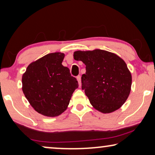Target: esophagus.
<instances>
[{
  "label": "esophagus",
  "mask_w": 155,
  "mask_h": 155,
  "mask_svg": "<svg viewBox=\"0 0 155 155\" xmlns=\"http://www.w3.org/2000/svg\"><path fill=\"white\" fill-rule=\"evenodd\" d=\"M77 80H78V83H79V86L80 87L81 86V77H80V75H78L77 77Z\"/></svg>",
  "instance_id": "esophagus-1"
}]
</instances>
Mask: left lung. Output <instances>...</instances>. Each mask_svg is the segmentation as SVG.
<instances>
[{"label": "left lung", "mask_w": 155, "mask_h": 155, "mask_svg": "<svg viewBox=\"0 0 155 155\" xmlns=\"http://www.w3.org/2000/svg\"><path fill=\"white\" fill-rule=\"evenodd\" d=\"M74 59L86 65L82 89L92 107L104 114L119 109L130 92L132 76L125 61L107 51H77Z\"/></svg>", "instance_id": "left-lung-1"}]
</instances>
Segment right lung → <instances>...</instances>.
Returning a JSON list of instances; mask_svg holds the SVG:
<instances>
[{
	"label": "right lung",
	"mask_w": 155,
	"mask_h": 155,
	"mask_svg": "<svg viewBox=\"0 0 155 155\" xmlns=\"http://www.w3.org/2000/svg\"><path fill=\"white\" fill-rule=\"evenodd\" d=\"M65 54H48L30 63L22 78L25 97L38 113L49 117L66 110L72 94L78 87L75 78L62 62Z\"/></svg>",
	"instance_id": "obj_1"
}]
</instances>
